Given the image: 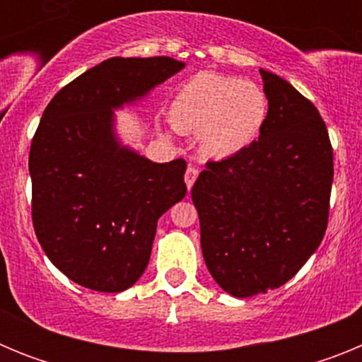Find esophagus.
Masks as SVG:
<instances>
[{
    "mask_svg": "<svg viewBox=\"0 0 362 362\" xmlns=\"http://www.w3.org/2000/svg\"><path fill=\"white\" fill-rule=\"evenodd\" d=\"M197 175H199V170H197L196 166H188V168H187V174H185V183H187L188 190H190V188L194 187V183H196Z\"/></svg>",
    "mask_w": 362,
    "mask_h": 362,
    "instance_id": "obj_1",
    "label": "esophagus"
}]
</instances>
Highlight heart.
Wrapping results in <instances>:
<instances>
[{"label":"heart","mask_w":362,"mask_h":362,"mask_svg":"<svg viewBox=\"0 0 362 362\" xmlns=\"http://www.w3.org/2000/svg\"><path fill=\"white\" fill-rule=\"evenodd\" d=\"M267 114V98L255 83L201 72L179 88L168 117L177 132L197 134L204 156L228 158L257 139Z\"/></svg>","instance_id":"b5f03b06"}]
</instances>
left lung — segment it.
Wrapping results in <instances>:
<instances>
[{
  "instance_id": "1",
  "label": "left lung",
  "mask_w": 362,
  "mask_h": 362,
  "mask_svg": "<svg viewBox=\"0 0 362 362\" xmlns=\"http://www.w3.org/2000/svg\"><path fill=\"white\" fill-rule=\"evenodd\" d=\"M268 114L259 139L209 161L192 187L204 263L221 288L250 297L292 279L325 238L334 148L315 105L259 70Z\"/></svg>"
}]
</instances>
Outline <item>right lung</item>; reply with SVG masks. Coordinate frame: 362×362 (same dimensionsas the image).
I'll use <instances>...</instances> for the list:
<instances>
[{
	"label": "right lung",
	"instance_id": "obj_1",
	"mask_svg": "<svg viewBox=\"0 0 362 362\" xmlns=\"http://www.w3.org/2000/svg\"><path fill=\"white\" fill-rule=\"evenodd\" d=\"M174 57H112L57 92L32 137V223L47 257L95 292L130 288L158 219L187 196V161L152 163L117 145L112 108L183 69Z\"/></svg>",
	"mask_w": 362,
	"mask_h": 362
}]
</instances>
